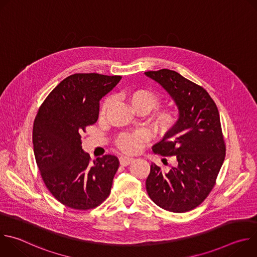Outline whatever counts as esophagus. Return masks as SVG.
<instances>
[{
  "label": "esophagus",
  "instance_id": "1",
  "mask_svg": "<svg viewBox=\"0 0 257 257\" xmlns=\"http://www.w3.org/2000/svg\"><path fill=\"white\" fill-rule=\"evenodd\" d=\"M119 161H120V164L122 166H128V165H130L134 161V159L133 158H129V157H120Z\"/></svg>",
  "mask_w": 257,
  "mask_h": 257
}]
</instances>
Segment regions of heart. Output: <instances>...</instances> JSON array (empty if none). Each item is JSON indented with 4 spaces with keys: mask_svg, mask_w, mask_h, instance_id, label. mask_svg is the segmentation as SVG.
<instances>
[{
    "mask_svg": "<svg viewBox=\"0 0 257 257\" xmlns=\"http://www.w3.org/2000/svg\"><path fill=\"white\" fill-rule=\"evenodd\" d=\"M125 98L129 102L134 112L138 114H146L160 103V96L145 88L133 89L125 93ZM111 104V99L107 98L101 105L100 112L103 114ZM179 111L174 106L158 107L152 113L150 122L154 130L159 134L169 132L178 122ZM142 136L139 133H122L115 141L117 149L125 154H134L138 151Z\"/></svg>",
    "mask_w": 257,
    "mask_h": 257,
    "instance_id": "b5f03b06",
    "label": "heart"
}]
</instances>
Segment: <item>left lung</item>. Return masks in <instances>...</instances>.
<instances>
[{
    "instance_id": "obj_1",
    "label": "left lung",
    "mask_w": 257,
    "mask_h": 257,
    "mask_svg": "<svg viewBox=\"0 0 257 257\" xmlns=\"http://www.w3.org/2000/svg\"><path fill=\"white\" fill-rule=\"evenodd\" d=\"M145 75L168 91L179 109L177 124L153 146L154 153L173 157L176 166L164 172L152 164L146 191L160 207L186 212L208 196L226 157L218 109L202 86L176 71H148Z\"/></svg>"
}]
</instances>
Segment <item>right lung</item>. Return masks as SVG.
Returning a JSON list of instances; mask_svg holds the SVG:
<instances>
[{"label": "right lung", "mask_w": 257, "mask_h": 257, "mask_svg": "<svg viewBox=\"0 0 257 257\" xmlns=\"http://www.w3.org/2000/svg\"><path fill=\"white\" fill-rule=\"evenodd\" d=\"M121 78L97 73L70 75L51 91L36 114L32 130L36 165L48 190L72 209H92L111 193L119 160L105 155L90 164L81 134L97 121L99 100Z\"/></svg>", "instance_id": "right-lung-1"}]
</instances>
